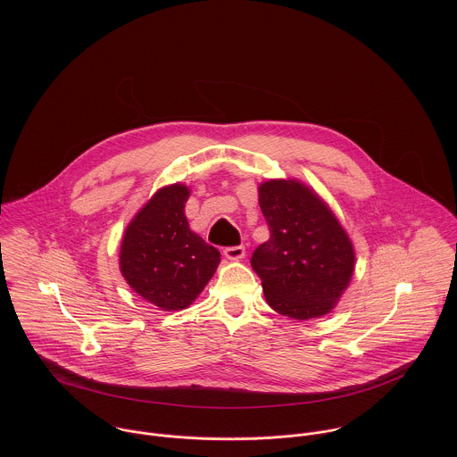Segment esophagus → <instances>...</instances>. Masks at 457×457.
I'll list each match as a JSON object with an SVG mask.
<instances>
[{"mask_svg":"<svg viewBox=\"0 0 457 457\" xmlns=\"http://www.w3.org/2000/svg\"><path fill=\"white\" fill-rule=\"evenodd\" d=\"M246 253V248L245 246H230V248H225L223 250V255L228 259V261H239L243 259Z\"/></svg>","mask_w":457,"mask_h":457,"instance_id":"obj_1","label":"esophagus"}]
</instances>
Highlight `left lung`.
Returning a JSON list of instances; mask_svg holds the SVG:
<instances>
[{
    "mask_svg": "<svg viewBox=\"0 0 457 457\" xmlns=\"http://www.w3.org/2000/svg\"><path fill=\"white\" fill-rule=\"evenodd\" d=\"M269 241L252 255L267 304L279 315L310 320L327 315L348 287L355 253L334 212L295 179L259 187Z\"/></svg>",
    "mask_w": 457,
    "mask_h": 457,
    "instance_id": "8db88e82",
    "label": "left lung"
}]
</instances>
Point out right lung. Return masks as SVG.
<instances>
[{
    "mask_svg": "<svg viewBox=\"0 0 457 457\" xmlns=\"http://www.w3.org/2000/svg\"><path fill=\"white\" fill-rule=\"evenodd\" d=\"M190 190H158L125 230L120 269L131 288L163 312L188 308L212 278L220 252L190 230L185 204Z\"/></svg>",
    "mask_w": 457,
    "mask_h": 457,
    "instance_id": "1",
    "label": "right lung"
}]
</instances>
